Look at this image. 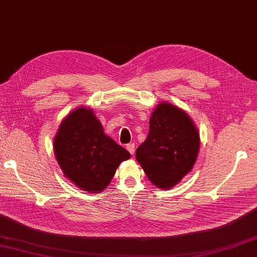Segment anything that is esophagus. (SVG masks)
<instances>
[{
  "label": "esophagus",
  "instance_id": "34e87169",
  "mask_svg": "<svg viewBox=\"0 0 257 257\" xmlns=\"http://www.w3.org/2000/svg\"><path fill=\"white\" fill-rule=\"evenodd\" d=\"M127 150L129 151L130 154H134L135 153V143H129V145H127Z\"/></svg>",
  "mask_w": 257,
  "mask_h": 257
}]
</instances>
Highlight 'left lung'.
I'll return each mask as SVG.
<instances>
[{"mask_svg": "<svg viewBox=\"0 0 257 257\" xmlns=\"http://www.w3.org/2000/svg\"><path fill=\"white\" fill-rule=\"evenodd\" d=\"M199 134L189 116L169 103L160 104L150 118L148 138L136 159L156 186L170 188L187 174L196 162Z\"/></svg>", "mask_w": 257, "mask_h": 257, "instance_id": "8db88e82", "label": "left lung"}]
</instances>
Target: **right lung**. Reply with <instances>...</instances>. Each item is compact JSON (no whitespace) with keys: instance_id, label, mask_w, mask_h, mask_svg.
I'll list each match as a JSON object with an SVG mask.
<instances>
[{"instance_id":"add662e5","label":"right lung","mask_w":257,"mask_h":257,"mask_svg":"<svg viewBox=\"0 0 257 257\" xmlns=\"http://www.w3.org/2000/svg\"><path fill=\"white\" fill-rule=\"evenodd\" d=\"M64 175L86 192L99 193L130 153L104 133L91 109L77 108L60 124L53 142Z\"/></svg>"}]
</instances>
